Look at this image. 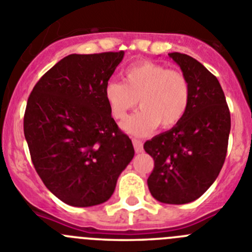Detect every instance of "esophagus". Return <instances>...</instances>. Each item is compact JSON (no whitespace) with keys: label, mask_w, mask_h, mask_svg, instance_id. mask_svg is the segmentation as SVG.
<instances>
[{"label":"esophagus","mask_w":252,"mask_h":252,"mask_svg":"<svg viewBox=\"0 0 252 252\" xmlns=\"http://www.w3.org/2000/svg\"><path fill=\"white\" fill-rule=\"evenodd\" d=\"M132 144H133V148H135V151H136V153H142V150H144V144H142L141 140L132 139Z\"/></svg>","instance_id":"1"}]
</instances>
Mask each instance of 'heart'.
Segmentation results:
<instances>
[{
  "label": "heart",
  "mask_w": 252,
  "mask_h": 252,
  "mask_svg": "<svg viewBox=\"0 0 252 252\" xmlns=\"http://www.w3.org/2000/svg\"><path fill=\"white\" fill-rule=\"evenodd\" d=\"M103 95L111 115L119 121L139 102L141 110L125 122L124 128L142 136L159 125L171 128L183 120L190 103V86L183 73L144 60L125 69L122 82H107Z\"/></svg>",
  "instance_id": "1"
}]
</instances>
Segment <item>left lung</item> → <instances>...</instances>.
<instances>
[{"label": "left lung", "mask_w": 252, "mask_h": 252, "mask_svg": "<svg viewBox=\"0 0 252 252\" xmlns=\"http://www.w3.org/2000/svg\"><path fill=\"white\" fill-rule=\"evenodd\" d=\"M169 57L190 86V103L183 120L144 144L153 157L149 190L157 201L186 204L201 197L217 179L226 159L231 116L217 78L194 58Z\"/></svg>", "instance_id": "1"}]
</instances>
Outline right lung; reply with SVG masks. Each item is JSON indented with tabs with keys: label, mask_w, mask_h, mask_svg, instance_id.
I'll return each instance as SVG.
<instances>
[{
	"label": "right lung",
	"mask_w": 252,
	"mask_h": 252,
	"mask_svg": "<svg viewBox=\"0 0 252 252\" xmlns=\"http://www.w3.org/2000/svg\"><path fill=\"white\" fill-rule=\"evenodd\" d=\"M124 54L68 55L40 78L28 99L24 133L35 170L69 206L108 201L135 155L103 95Z\"/></svg>",
	"instance_id": "obj_1"
}]
</instances>
